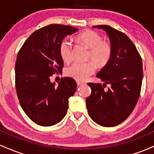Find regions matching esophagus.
<instances>
[{"instance_id":"1","label":"esophagus","mask_w":154,"mask_h":154,"mask_svg":"<svg viewBox=\"0 0 154 154\" xmlns=\"http://www.w3.org/2000/svg\"><path fill=\"white\" fill-rule=\"evenodd\" d=\"M84 84V83L83 82H79V81H77V85L78 86H79V85H83Z\"/></svg>"}]
</instances>
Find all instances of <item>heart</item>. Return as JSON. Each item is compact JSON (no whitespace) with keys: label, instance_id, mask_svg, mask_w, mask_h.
<instances>
[{"label":"heart","instance_id":"obj_1","mask_svg":"<svg viewBox=\"0 0 154 154\" xmlns=\"http://www.w3.org/2000/svg\"><path fill=\"white\" fill-rule=\"evenodd\" d=\"M79 43L88 48L87 59L91 60L96 66H105L111 61L113 54L111 45L103 41V38L93 30H87L77 35ZM59 54L64 62H69L72 59L73 45L68 39H63L59 45ZM95 68L92 62H75L66 69L65 74L77 81H85L95 72Z\"/></svg>","mask_w":154,"mask_h":154}]
</instances>
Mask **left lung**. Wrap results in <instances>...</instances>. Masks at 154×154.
<instances>
[{"mask_svg":"<svg viewBox=\"0 0 154 154\" xmlns=\"http://www.w3.org/2000/svg\"><path fill=\"white\" fill-rule=\"evenodd\" d=\"M93 27L106 31L113 54L111 61L96 75L105 84L88 83L91 94L86 98L89 116L103 127H114L125 121L135 109L142 86L141 56L125 33L109 25ZM106 84L111 86L107 90Z\"/></svg>","mask_w":154,"mask_h":154,"instance_id":"8db88e82","label":"left lung"}]
</instances>
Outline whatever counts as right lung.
<instances>
[{"instance_id":"add662e5","label":"right lung","mask_w":154,"mask_h":154,"mask_svg":"<svg viewBox=\"0 0 154 154\" xmlns=\"http://www.w3.org/2000/svg\"><path fill=\"white\" fill-rule=\"evenodd\" d=\"M77 31L63 24L43 26L30 35L17 54L15 86L19 103L28 117L40 126H52L61 121L67 112L69 98L76 91L74 79L61 78L55 86L51 77L62 73L60 43Z\"/></svg>"}]
</instances>
